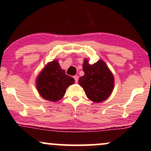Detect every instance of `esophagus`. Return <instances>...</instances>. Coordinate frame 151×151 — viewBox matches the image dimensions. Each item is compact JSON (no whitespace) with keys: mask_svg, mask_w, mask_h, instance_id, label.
Segmentation results:
<instances>
[{"mask_svg":"<svg viewBox=\"0 0 151 151\" xmlns=\"http://www.w3.org/2000/svg\"><path fill=\"white\" fill-rule=\"evenodd\" d=\"M73 78L75 79V83H78V76H73Z\"/></svg>","mask_w":151,"mask_h":151,"instance_id":"obj_1","label":"esophagus"}]
</instances>
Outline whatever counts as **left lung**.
<instances>
[{"mask_svg":"<svg viewBox=\"0 0 151 151\" xmlns=\"http://www.w3.org/2000/svg\"><path fill=\"white\" fill-rule=\"evenodd\" d=\"M83 69L85 75L80 78L78 83L87 98L96 103L105 101L114 88V77L106 64L103 60H99L90 64L85 59Z\"/></svg>","mask_w":151,"mask_h":151,"instance_id":"8db88e82","label":"left lung"}]
</instances>
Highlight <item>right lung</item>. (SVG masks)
Instances as JSON below:
<instances>
[{"instance_id": "1", "label": "right lung", "mask_w": 151, "mask_h": 151, "mask_svg": "<svg viewBox=\"0 0 151 151\" xmlns=\"http://www.w3.org/2000/svg\"><path fill=\"white\" fill-rule=\"evenodd\" d=\"M75 80L66 75L61 68L58 60L55 59L47 63L36 78V87L40 95L50 101L60 100L69 85Z\"/></svg>"}]
</instances>
